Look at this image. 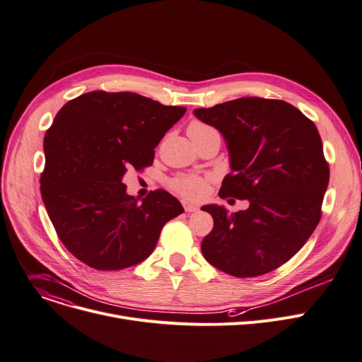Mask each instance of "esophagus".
Returning <instances> with one entry per match:
<instances>
[{"mask_svg": "<svg viewBox=\"0 0 362 362\" xmlns=\"http://www.w3.org/2000/svg\"><path fill=\"white\" fill-rule=\"evenodd\" d=\"M182 204H183V208H185V211H186V212H197V211L199 209V206H198V205L192 204V202H187V201H183Z\"/></svg>", "mask_w": 362, "mask_h": 362, "instance_id": "34e87169", "label": "esophagus"}]
</instances>
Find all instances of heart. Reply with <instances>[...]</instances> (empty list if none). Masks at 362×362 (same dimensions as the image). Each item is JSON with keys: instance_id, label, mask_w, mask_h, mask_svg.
<instances>
[{"instance_id": "1", "label": "heart", "mask_w": 362, "mask_h": 362, "mask_svg": "<svg viewBox=\"0 0 362 362\" xmlns=\"http://www.w3.org/2000/svg\"><path fill=\"white\" fill-rule=\"evenodd\" d=\"M212 131L208 125L202 122H192L189 125L187 132L189 134H202ZM211 180V176H197V175H182L173 179L172 186L180 195L190 198V199H199L206 194L208 182Z\"/></svg>"}]
</instances>
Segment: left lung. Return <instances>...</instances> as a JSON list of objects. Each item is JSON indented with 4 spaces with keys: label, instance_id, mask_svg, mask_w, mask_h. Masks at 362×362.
<instances>
[{
    "label": "left lung",
    "instance_id": "1",
    "mask_svg": "<svg viewBox=\"0 0 362 362\" xmlns=\"http://www.w3.org/2000/svg\"><path fill=\"white\" fill-rule=\"evenodd\" d=\"M194 115L227 144L231 173L220 197L249 201L247 209L234 214L202 206L214 218L201 245L204 257L237 278L279 268L305 245L322 216L329 165L316 125L293 105L262 98H240Z\"/></svg>",
    "mask_w": 362,
    "mask_h": 362
}]
</instances>
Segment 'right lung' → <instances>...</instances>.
<instances>
[{"label":"right lung","mask_w":362,"mask_h":362,"mask_svg":"<svg viewBox=\"0 0 362 362\" xmlns=\"http://www.w3.org/2000/svg\"><path fill=\"white\" fill-rule=\"evenodd\" d=\"M185 112L136 93L98 90L64 105L46 131L42 199L64 246L90 268L119 271L146 260L164 224L183 212L163 189L138 202L122 177L153 164L154 148Z\"/></svg>","instance_id":"right-lung-1"}]
</instances>
